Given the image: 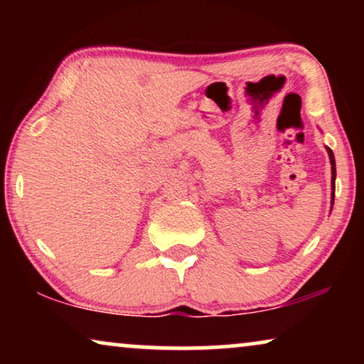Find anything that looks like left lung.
<instances>
[{
    "mask_svg": "<svg viewBox=\"0 0 364 364\" xmlns=\"http://www.w3.org/2000/svg\"><path fill=\"white\" fill-rule=\"evenodd\" d=\"M328 156H330L331 162V203L335 202V181H336V164H335V156H333V151L330 147H326Z\"/></svg>",
    "mask_w": 364,
    "mask_h": 364,
    "instance_id": "1",
    "label": "left lung"
}]
</instances>
